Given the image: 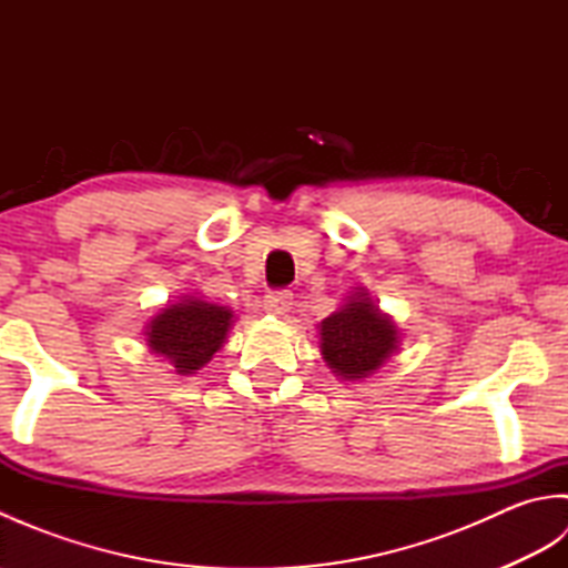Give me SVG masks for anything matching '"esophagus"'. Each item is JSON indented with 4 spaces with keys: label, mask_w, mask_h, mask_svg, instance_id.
Wrapping results in <instances>:
<instances>
[{
    "label": "esophagus",
    "mask_w": 568,
    "mask_h": 568,
    "mask_svg": "<svg viewBox=\"0 0 568 568\" xmlns=\"http://www.w3.org/2000/svg\"><path fill=\"white\" fill-rule=\"evenodd\" d=\"M291 307H293V293L277 291V293L265 295V310H268L271 315L283 317V315H287V312H291Z\"/></svg>",
    "instance_id": "34e87169"
}]
</instances>
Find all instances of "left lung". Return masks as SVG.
I'll use <instances>...</instances> for the list:
<instances>
[{
	"label": "left lung",
	"instance_id": "8db88e82",
	"mask_svg": "<svg viewBox=\"0 0 568 568\" xmlns=\"http://www.w3.org/2000/svg\"><path fill=\"white\" fill-rule=\"evenodd\" d=\"M317 329L322 358L334 376L346 383L371 378L400 346L397 324L373 303L364 287L346 295L344 305L324 317Z\"/></svg>",
	"mask_w": 568,
	"mask_h": 568
}]
</instances>
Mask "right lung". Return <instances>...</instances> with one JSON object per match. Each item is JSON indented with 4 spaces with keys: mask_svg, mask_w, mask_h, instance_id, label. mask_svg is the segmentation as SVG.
I'll use <instances>...</instances> for the list:
<instances>
[{
    "mask_svg": "<svg viewBox=\"0 0 568 568\" xmlns=\"http://www.w3.org/2000/svg\"><path fill=\"white\" fill-rule=\"evenodd\" d=\"M236 315L202 295H180L163 305L143 327L151 354L173 366L178 376H192L212 361L232 332Z\"/></svg>",
    "mask_w": 568,
    "mask_h": 568,
    "instance_id": "right-lung-1",
    "label": "right lung"
}]
</instances>
